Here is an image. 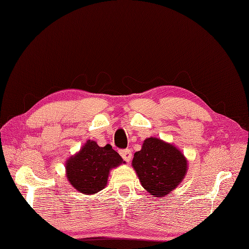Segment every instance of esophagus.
Returning <instances> with one entry per match:
<instances>
[{"label": "esophagus", "instance_id": "34e87169", "mask_svg": "<svg viewBox=\"0 0 249 249\" xmlns=\"http://www.w3.org/2000/svg\"><path fill=\"white\" fill-rule=\"evenodd\" d=\"M120 155H121V157L123 158V160L126 161V162H129V161L131 160L132 155H131L130 149H123V150H121V151H120Z\"/></svg>", "mask_w": 249, "mask_h": 249}]
</instances>
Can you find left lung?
<instances>
[{
  "label": "left lung",
  "mask_w": 249,
  "mask_h": 249,
  "mask_svg": "<svg viewBox=\"0 0 249 249\" xmlns=\"http://www.w3.org/2000/svg\"><path fill=\"white\" fill-rule=\"evenodd\" d=\"M141 185L154 197H164L184 180L188 161L174 144L150 137L144 140L141 150L132 159Z\"/></svg>",
  "instance_id": "left-lung-1"
}]
</instances>
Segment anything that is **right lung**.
<instances>
[{
	"mask_svg": "<svg viewBox=\"0 0 249 249\" xmlns=\"http://www.w3.org/2000/svg\"><path fill=\"white\" fill-rule=\"evenodd\" d=\"M125 164L109 144L100 147L95 141H88L81 149L67 159L66 178L81 194L94 195L107 185L110 170Z\"/></svg>",
	"mask_w": 249,
	"mask_h": 249,
	"instance_id": "1",
	"label": "right lung"
}]
</instances>
